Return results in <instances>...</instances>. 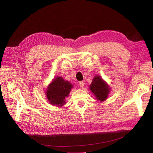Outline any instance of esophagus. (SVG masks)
I'll use <instances>...</instances> for the list:
<instances>
[{
  "mask_svg": "<svg viewBox=\"0 0 153 153\" xmlns=\"http://www.w3.org/2000/svg\"><path fill=\"white\" fill-rule=\"evenodd\" d=\"M79 85H80V86L82 88H83V87H84V82H83V81L80 82H79Z\"/></svg>",
  "mask_w": 153,
  "mask_h": 153,
  "instance_id": "obj_1",
  "label": "esophagus"
}]
</instances>
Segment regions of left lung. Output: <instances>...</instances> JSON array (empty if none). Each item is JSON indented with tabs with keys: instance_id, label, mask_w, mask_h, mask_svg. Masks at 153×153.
Listing matches in <instances>:
<instances>
[{
	"instance_id": "obj_1",
	"label": "left lung",
	"mask_w": 153,
	"mask_h": 153,
	"mask_svg": "<svg viewBox=\"0 0 153 153\" xmlns=\"http://www.w3.org/2000/svg\"><path fill=\"white\" fill-rule=\"evenodd\" d=\"M89 89L96 96V100L100 101L106 100L110 91V87L98 75L94 77Z\"/></svg>"
}]
</instances>
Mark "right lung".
Listing matches in <instances>:
<instances>
[{
  "instance_id": "add662e5",
  "label": "right lung",
  "mask_w": 153,
  "mask_h": 153,
  "mask_svg": "<svg viewBox=\"0 0 153 153\" xmlns=\"http://www.w3.org/2000/svg\"><path fill=\"white\" fill-rule=\"evenodd\" d=\"M72 87L70 82L64 80L61 76L53 78L46 91V96L50 103L58 106L66 104V98Z\"/></svg>"
}]
</instances>
